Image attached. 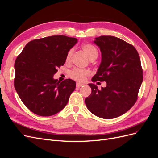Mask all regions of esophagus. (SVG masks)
<instances>
[{
    "instance_id": "34e87169",
    "label": "esophagus",
    "mask_w": 158,
    "mask_h": 158,
    "mask_svg": "<svg viewBox=\"0 0 158 158\" xmlns=\"http://www.w3.org/2000/svg\"><path fill=\"white\" fill-rule=\"evenodd\" d=\"M82 85H83V84H81V83H77V84H76V87H77V88L82 87Z\"/></svg>"
}]
</instances>
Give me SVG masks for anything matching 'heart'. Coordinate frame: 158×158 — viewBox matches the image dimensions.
I'll use <instances>...</instances> for the list:
<instances>
[{"instance_id":"1","label":"heart","mask_w":158,"mask_h":158,"mask_svg":"<svg viewBox=\"0 0 158 158\" xmlns=\"http://www.w3.org/2000/svg\"><path fill=\"white\" fill-rule=\"evenodd\" d=\"M82 49L87 55L88 58L91 60H94L97 59L99 52L97 47L92 44H85L82 45ZM74 52V49H70L66 54V61L69 63L71 60V57L73 56ZM90 74V72L88 70L85 69H74L69 73L70 77L76 81L78 82H82L85 78Z\"/></svg>"}]
</instances>
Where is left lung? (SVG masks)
<instances>
[{
	"label": "left lung",
	"instance_id": "obj_1",
	"mask_svg": "<svg viewBox=\"0 0 158 158\" xmlns=\"http://www.w3.org/2000/svg\"><path fill=\"white\" fill-rule=\"evenodd\" d=\"M94 43L102 59L92 81L106 82L107 85L99 90L95 84H88L92 93L85 102L95 115L114 118L128 111L138 99L143 81L140 56L135 47L116 37L102 35Z\"/></svg>",
	"mask_w": 158,
	"mask_h": 158
}]
</instances>
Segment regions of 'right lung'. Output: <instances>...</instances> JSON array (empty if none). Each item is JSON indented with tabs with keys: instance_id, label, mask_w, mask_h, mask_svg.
<instances>
[{
	"instance_id": "add662e5",
	"label": "right lung",
	"mask_w": 158,
	"mask_h": 158,
	"mask_svg": "<svg viewBox=\"0 0 158 158\" xmlns=\"http://www.w3.org/2000/svg\"><path fill=\"white\" fill-rule=\"evenodd\" d=\"M78 40L52 35L30 41L14 63V84L22 102L37 115L51 116L67 104L76 82L70 79L58 82L53 75L66 61L68 51Z\"/></svg>"
}]
</instances>
